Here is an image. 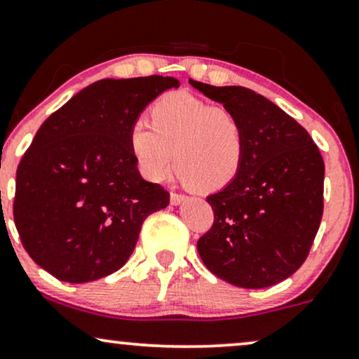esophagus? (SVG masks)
<instances>
[{
    "mask_svg": "<svg viewBox=\"0 0 359 359\" xmlns=\"http://www.w3.org/2000/svg\"><path fill=\"white\" fill-rule=\"evenodd\" d=\"M185 201H187V197H185V195H182V194H175V192L170 194V203H172V205L177 207Z\"/></svg>",
    "mask_w": 359,
    "mask_h": 359,
    "instance_id": "1",
    "label": "esophagus"
}]
</instances>
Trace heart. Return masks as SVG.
<instances>
[{"label": "heart", "instance_id": "b5f03b06", "mask_svg": "<svg viewBox=\"0 0 359 359\" xmlns=\"http://www.w3.org/2000/svg\"><path fill=\"white\" fill-rule=\"evenodd\" d=\"M130 152L140 172L161 182L179 170L182 182L217 192L237 179L247 151L242 121L187 93H170L151 107V122L135 119L129 129Z\"/></svg>", "mask_w": 359, "mask_h": 359}]
</instances>
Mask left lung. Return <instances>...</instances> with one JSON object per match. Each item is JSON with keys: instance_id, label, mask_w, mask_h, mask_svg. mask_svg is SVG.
<instances>
[{"instance_id": "8db88e82", "label": "left lung", "mask_w": 359, "mask_h": 359, "mask_svg": "<svg viewBox=\"0 0 359 359\" xmlns=\"http://www.w3.org/2000/svg\"><path fill=\"white\" fill-rule=\"evenodd\" d=\"M189 84L242 121L247 151L232 184L207 197L213 225L197 242L205 266L242 288H266L302 266L323 215L325 164L310 134L242 86Z\"/></svg>"}]
</instances>
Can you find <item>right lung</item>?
<instances>
[{"label": "right lung", "instance_id": "add662e5", "mask_svg": "<svg viewBox=\"0 0 359 359\" xmlns=\"http://www.w3.org/2000/svg\"><path fill=\"white\" fill-rule=\"evenodd\" d=\"M170 76L101 79L43 122L16 172L15 224L22 247L61 281L88 283L129 260L144 220L170 195L147 182L129 129Z\"/></svg>", "mask_w": 359, "mask_h": 359}]
</instances>
